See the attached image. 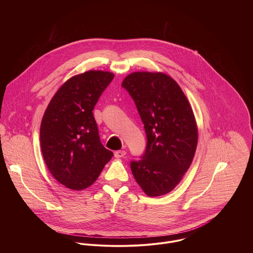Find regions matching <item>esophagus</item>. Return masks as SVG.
Wrapping results in <instances>:
<instances>
[{"label":"esophagus","instance_id":"obj_1","mask_svg":"<svg viewBox=\"0 0 253 253\" xmlns=\"http://www.w3.org/2000/svg\"><path fill=\"white\" fill-rule=\"evenodd\" d=\"M126 151H124V150H120V151H116L115 153H114V156L116 157V158H123L124 156H126Z\"/></svg>","mask_w":253,"mask_h":253}]
</instances>
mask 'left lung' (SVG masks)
<instances>
[{
  "instance_id": "obj_1",
  "label": "left lung",
  "mask_w": 253,
  "mask_h": 253,
  "mask_svg": "<svg viewBox=\"0 0 253 253\" xmlns=\"http://www.w3.org/2000/svg\"><path fill=\"white\" fill-rule=\"evenodd\" d=\"M144 125L147 145L130 162L132 174L145 194L172 191L191 166L198 143L193 110L178 84L163 73L135 72L122 83Z\"/></svg>"
}]
</instances>
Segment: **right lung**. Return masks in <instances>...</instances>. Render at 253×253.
I'll use <instances>...</instances> for the list:
<instances>
[{
  "label": "right lung",
  "mask_w": 253,
  "mask_h": 253,
  "mask_svg": "<svg viewBox=\"0 0 253 253\" xmlns=\"http://www.w3.org/2000/svg\"><path fill=\"white\" fill-rule=\"evenodd\" d=\"M114 74L87 71L69 79L54 94L40 129L41 148L52 176L72 190L97 179L113 157L100 141L92 110Z\"/></svg>",
  "instance_id": "1"
}]
</instances>
